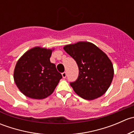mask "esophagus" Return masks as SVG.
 I'll use <instances>...</instances> for the list:
<instances>
[{
	"label": "esophagus",
	"mask_w": 134,
	"mask_h": 134,
	"mask_svg": "<svg viewBox=\"0 0 134 134\" xmlns=\"http://www.w3.org/2000/svg\"><path fill=\"white\" fill-rule=\"evenodd\" d=\"M62 76H63V78H65L66 77H67V72H63V73H62Z\"/></svg>",
	"instance_id": "34e87169"
}]
</instances>
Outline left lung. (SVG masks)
<instances>
[{
	"mask_svg": "<svg viewBox=\"0 0 134 134\" xmlns=\"http://www.w3.org/2000/svg\"><path fill=\"white\" fill-rule=\"evenodd\" d=\"M76 62L79 69L77 80L70 85L83 99L93 100L101 97L109 88L114 75L111 62L95 44L80 41L63 47Z\"/></svg>",
	"mask_w": 134,
	"mask_h": 134,
	"instance_id": "1",
	"label": "left lung"
}]
</instances>
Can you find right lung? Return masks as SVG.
Returning <instances> with one entry per match:
<instances>
[{
	"instance_id": "obj_1",
	"label": "right lung",
	"mask_w": 134,
	"mask_h": 134,
	"mask_svg": "<svg viewBox=\"0 0 134 134\" xmlns=\"http://www.w3.org/2000/svg\"><path fill=\"white\" fill-rule=\"evenodd\" d=\"M54 49L36 47L17 61L13 73L16 86L25 96L43 99L51 95L62 79L55 64L50 61Z\"/></svg>"
}]
</instances>
